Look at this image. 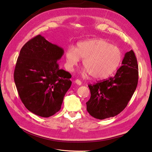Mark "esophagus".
Instances as JSON below:
<instances>
[{"instance_id":"34e87169","label":"esophagus","mask_w":152,"mask_h":152,"mask_svg":"<svg viewBox=\"0 0 152 152\" xmlns=\"http://www.w3.org/2000/svg\"><path fill=\"white\" fill-rule=\"evenodd\" d=\"M75 83L77 84V85H81V84H82L81 81H80V80H79V79H76Z\"/></svg>"}]
</instances>
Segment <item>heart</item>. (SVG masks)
I'll return each mask as SVG.
<instances>
[{
  "instance_id": "1",
  "label": "heart",
  "mask_w": 152,
  "mask_h": 152,
  "mask_svg": "<svg viewBox=\"0 0 152 152\" xmlns=\"http://www.w3.org/2000/svg\"><path fill=\"white\" fill-rule=\"evenodd\" d=\"M66 66L73 71L83 59L84 75L90 74L94 79L107 78L118 67L122 52L118 47L102 39H91L77 43L76 49L69 48L66 52Z\"/></svg>"
}]
</instances>
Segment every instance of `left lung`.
Here are the masks:
<instances>
[{
	"instance_id": "left-lung-1",
	"label": "left lung",
	"mask_w": 152,
	"mask_h": 152,
	"mask_svg": "<svg viewBox=\"0 0 152 152\" xmlns=\"http://www.w3.org/2000/svg\"><path fill=\"white\" fill-rule=\"evenodd\" d=\"M115 75L89 85L91 96L86 109L94 118L103 120L118 115L126 107L138 84L139 69L133 50L125 54Z\"/></svg>"
}]
</instances>
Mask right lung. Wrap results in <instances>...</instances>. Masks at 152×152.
Segmentation results:
<instances>
[{
    "instance_id": "add662e5",
    "label": "right lung",
    "mask_w": 152,
    "mask_h": 152,
    "mask_svg": "<svg viewBox=\"0 0 152 152\" xmlns=\"http://www.w3.org/2000/svg\"><path fill=\"white\" fill-rule=\"evenodd\" d=\"M64 49L36 36L20 50L14 70V81L25 107L41 117L60 110L72 81L71 74L59 69L57 62Z\"/></svg>"
}]
</instances>
